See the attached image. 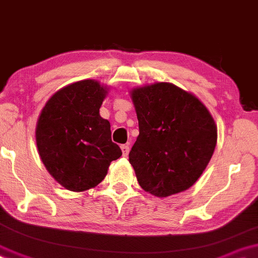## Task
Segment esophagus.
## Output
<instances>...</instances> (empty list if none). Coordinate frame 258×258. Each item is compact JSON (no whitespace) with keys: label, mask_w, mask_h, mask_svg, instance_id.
<instances>
[{"label":"esophagus","mask_w":258,"mask_h":258,"mask_svg":"<svg viewBox=\"0 0 258 258\" xmlns=\"http://www.w3.org/2000/svg\"><path fill=\"white\" fill-rule=\"evenodd\" d=\"M120 149H122L123 157H128V154H129V146L128 145L120 146Z\"/></svg>","instance_id":"esophagus-1"}]
</instances>
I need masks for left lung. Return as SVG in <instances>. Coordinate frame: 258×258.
<instances>
[{
  "mask_svg": "<svg viewBox=\"0 0 258 258\" xmlns=\"http://www.w3.org/2000/svg\"><path fill=\"white\" fill-rule=\"evenodd\" d=\"M140 134L129 153L140 186L167 197L192 186L218 140L214 118L196 95L170 82L130 91Z\"/></svg>",
  "mask_w": 258,
  "mask_h": 258,
  "instance_id": "8db88e82",
  "label": "left lung"
}]
</instances>
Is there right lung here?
Listing matches in <instances>:
<instances>
[{
    "mask_svg": "<svg viewBox=\"0 0 258 258\" xmlns=\"http://www.w3.org/2000/svg\"><path fill=\"white\" fill-rule=\"evenodd\" d=\"M109 87L93 79L67 85L51 95L38 117L36 142L47 172L71 191L97 186L122 151L99 109Z\"/></svg>",
    "mask_w": 258,
    "mask_h": 258,
    "instance_id": "obj_1",
    "label": "right lung"
}]
</instances>
